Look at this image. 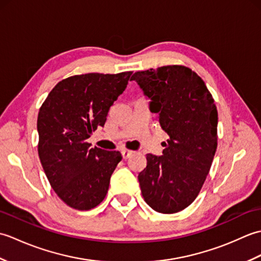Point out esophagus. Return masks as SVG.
<instances>
[{"mask_svg":"<svg viewBox=\"0 0 261 261\" xmlns=\"http://www.w3.org/2000/svg\"><path fill=\"white\" fill-rule=\"evenodd\" d=\"M135 153V151H131V150H122V156H123V159H127V158H130L132 154Z\"/></svg>","mask_w":261,"mask_h":261,"instance_id":"1","label":"esophagus"}]
</instances>
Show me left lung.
Returning a JSON list of instances; mask_svg holds the SVG:
<instances>
[{
    "instance_id": "obj_1",
    "label": "left lung",
    "mask_w": 261,
    "mask_h": 261,
    "mask_svg": "<svg viewBox=\"0 0 261 261\" xmlns=\"http://www.w3.org/2000/svg\"><path fill=\"white\" fill-rule=\"evenodd\" d=\"M137 82L169 136L163 156L147 154L138 179L142 196L159 213L179 212L198 195L218 146V110L203 80L184 66L137 71Z\"/></svg>"
}]
</instances>
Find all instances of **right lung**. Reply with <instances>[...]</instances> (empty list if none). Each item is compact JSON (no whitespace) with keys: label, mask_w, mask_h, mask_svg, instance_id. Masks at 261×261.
Masks as SVG:
<instances>
[{"label":"right lung","mask_w":261,"mask_h":261,"mask_svg":"<svg viewBox=\"0 0 261 261\" xmlns=\"http://www.w3.org/2000/svg\"><path fill=\"white\" fill-rule=\"evenodd\" d=\"M131 74L68 77L53 88L39 110V158L53 190L70 207L91 210L107 196L121 152L92 148L87 139L105 124Z\"/></svg>","instance_id":"add662e5"}]
</instances>
